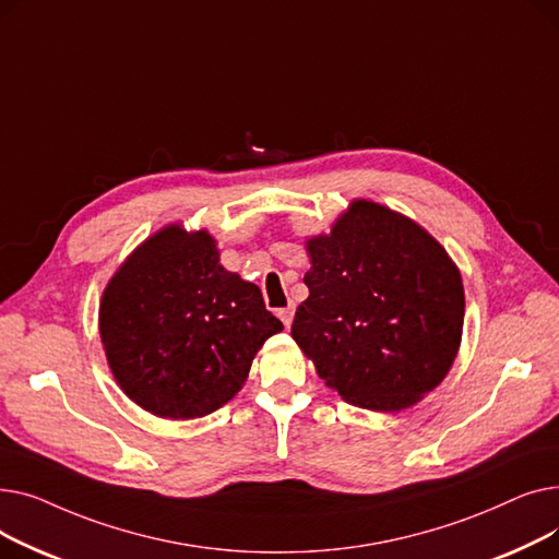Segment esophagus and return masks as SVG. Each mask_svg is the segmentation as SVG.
Masks as SVG:
<instances>
[{
  "label": "esophagus",
  "instance_id": "obj_1",
  "mask_svg": "<svg viewBox=\"0 0 559 559\" xmlns=\"http://www.w3.org/2000/svg\"><path fill=\"white\" fill-rule=\"evenodd\" d=\"M278 317H281V321L285 324V329H289L292 317H295V308H281V310H278Z\"/></svg>",
  "mask_w": 559,
  "mask_h": 559
}]
</instances>
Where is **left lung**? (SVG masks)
Here are the masks:
<instances>
[{"mask_svg":"<svg viewBox=\"0 0 559 559\" xmlns=\"http://www.w3.org/2000/svg\"><path fill=\"white\" fill-rule=\"evenodd\" d=\"M310 297L292 337L319 378L360 407L415 405L449 373L462 337L464 287L449 253L407 217L354 201L308 242Z\"/></svg>","mask_w":559,"mask_h":559,"instance_id":"left-lung-1","label":"left lung"}]
</instances>
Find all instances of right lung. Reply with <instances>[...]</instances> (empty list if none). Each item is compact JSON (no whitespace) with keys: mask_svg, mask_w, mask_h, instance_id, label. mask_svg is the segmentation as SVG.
Returning <instances> with one entry per match:
<instances>
[{"mask_svg":"<svg viewBox=\"0 0 559 559\" xmlns=\"http://www.w3.org/2000/svg\"><path fill=\"white\" fill-rule=\"evenodd\" d=\"M278 331L258 285L222 267L211 235L179 226L146 240L99 306L115 380L165 419L215 413L240 392L258 348Z\"/></svg>","mask_w":559,"mask_h":559,"instance_id":"obj_1","label":"right lung"}]
</instances>
